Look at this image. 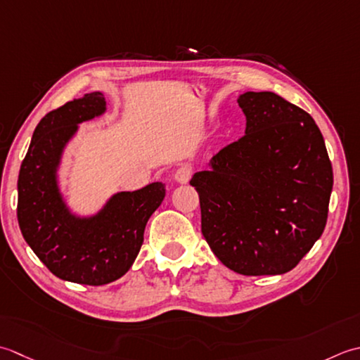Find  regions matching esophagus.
Masks as SVG:
<instances>
[{
    "mask_svg": "<svg viewBox=\"0 0 360 360\" xmlns=\"http://www.w3.org/2000/svg\"><path fill=\"white\" fill-rule=\"evenodd\" d=\"M191 174H193V167H191L189 165H181L177 171H175V181L179 183H188L189 179H191Z\"/></svg>",
    "mask_w": 360,
    "mask_h": 360,
    "instance_id": "34e87169",
    "label": "esophagus"
}]
</instances>
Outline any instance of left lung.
Instances as JSON below:
<instances>
[{
    "label": "left lung",
    "instance_id": "1",
    "mask_svg": "<svg viewBox=\"0 0 360 360\" xmlns=\"http://www.w3.org/2000/svg\"><path fill=\"white\" fill-rule=\"evenodd\" d=\"M238 104L245 135L189 181L199 193L202 234L236 274L281 275L325 230L333 166L303 108L272 91H247Z\"/></svg>",
    "mask_w": 360,
    "mask_h": 360
}]
</instances>
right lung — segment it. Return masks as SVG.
Instances as JSON below:
<instances>
[{"mask_svg":"<svg viewBox=\"0 0 360 360\" xmlns=\"http://www.w3.org/2000/svg\"><path fill=\"white\" fill-rule=\"evenodd\" d=\"M104 94L88 93L49 112L35 127L18 175L17 217L21 234L51 274L65 281L102 285L131 267L144 229L165 199L161 181L112 195L90 217L72 214L57 169L79 124L105 112Z\"/></svg>","mask_w":360,"mask_h":360,"instance_id":"right-lung-1","label":"right lung"}]
</instances>
